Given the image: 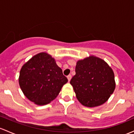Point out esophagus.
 <instances>
[{
	"label": "esophagus",
	"mask_w": 134,
	"mask_h": 134,
	"mask_svg": "<svg viewBox=\"0 0 134 134\" xmlns=\"http://www.w3.org/2000/svg\"><path fill=\"white\" fill-rule=\"evenodd\" d=\"M71 78H72V76L71 75V74H69V75L67 76V79H68L69 81H70V80H71Z\"/></svg>",
	"instance_id": "34e87169"
}]
</instances>
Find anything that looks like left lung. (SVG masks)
I'll return each mask as SVG.
<instances>
[{
    "label": "left lung",
    "mask_w": 134,
    "mask_h": 134,
    "mask_svg": "<svg viewBox=\"0 0 134 134\" xmlns=\"http://www.w3.org/2000/svg\"><path fill=\"white\" fill-rule=\"evenodd\" d=\"M76 74L71 80L77 99L88 107L106 102L115 89L114 74L104 60L90 56L79 60Z\"/></svg>",
    "instance_id": "8db88e82"
}]
</instances>
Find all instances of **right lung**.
Here are the masks:
<instances>
[{
  "label": "right lung",
  "mask_w": 134,
  "mask_h": 134,
  "mask_svg": "<svg viewBox=\"0 0 134 134\" xmlns=\"http://www.w3.org/2000/svg\"><path fill=\"white\" fill-rule=\"evenodd\" d=\"M68 81L51 56L41 53L22 66L19 85L24 95L36 105L49 103L57 97Z\"/></svg>",
  "instance_id": "right-lung-1"
}]
</instances>
